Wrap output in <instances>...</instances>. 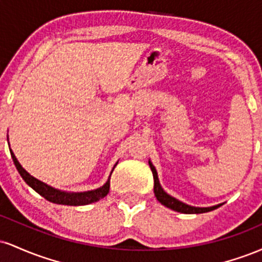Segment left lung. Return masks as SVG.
Here are the masks:
<instances>
[{"label":"left lung","instance_id":"left-lung-1","mask_svg":"<svg viewBox=\"0 0 262 262\" xmlns=\"http://www.w3.org/2000/svg\"><path fill=\"white\" fill-rule=\"evenodd\" d=\"M150 169H151L152 176H154V193L155 197L158 198V201L161 204H164L165 207L167 208L176 210V212L180 213H185V214H198V213H206V212H210L213 209H217L218 207H221V204L218 206H213V207H208V208H200V207H192L188 206V204L182 203L181 201L176 200V198L171 197L170 194H167L164 189L161 188L160 183H159V179H158V173H156V170L154 167V165L149 161Z\"/></svg>","mask_w":262,"mask_h":262}]
</instances>
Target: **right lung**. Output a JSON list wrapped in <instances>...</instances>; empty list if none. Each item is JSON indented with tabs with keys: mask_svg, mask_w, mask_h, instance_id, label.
<instances>
[{
	"mask_svg": "<svg viewBox=\"0 0 262 262\" xmlns=\"http://www.w3.org/2000/svg\"><path fill=\"white\" fill-rule=\"evenodd\" d=\"M11 155L12 159H13L14 165H16L18 172H19L22 179L27 182V185L31 186L35 192H38L41 197H44L45 200H48L49 202L65 204V206H85V204L97 202L101 198L106 197L108 192H110V181H107L106 185L102 186L101 188L95 189V191L80 192V193H66V192H61L59 191V189H55L50 187V186L45 185L44 182L39 181L35 177L29 175V173L20 166V164L18 162L16 156H14L12 151Z\"/></svg>",
	"mask_w": 262,
	"mask_h": 262,
	"instance_id": "right-lung-1",
	"label": "right lung"
}]
</instances>
